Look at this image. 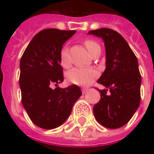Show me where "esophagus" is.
<instances>
[{
  "label": "esophagus",
  "instance_id": "esophagus-1",
  "mask_svg": "<svg viewBox=\"0 0 154 154\" xmlns=\"http://www.w3.org/2000/svg\"><path fill=\"white\" fill-rule=\"evenodd\" d=\"M88 91V90L86 89V88H83V89H82V93L83 94L86 93V91Z\"/></svg>",
  "mask_w": 154,
  "mask_h": 154
}]
</instances>
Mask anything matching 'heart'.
Returning <instances> with one entry per match:
<instances>
[{
	"label": "heart",
	"mask_w": 154,
	"mask_h": 154,
	"mask_svg": "<svg viewBox=\"0 0 154 154\" xmlns=\"http://www.w3.org/2000/svg\"><path fill=\"white\" fill-rule=\"evenodd\" d=\"M85 45L87 50L89 51L90 54H91L97 47H99L98 44L91 40L85 41ZM60 63L63 68L69 67V57L66 46L63 47L60 51ZM97 71L92 68H75L70 70L67 74L66 78L70 84L77 85L80 86H87L92 83V81L97 78Z\"/></svg>",
	"instance_id": "obj_1"
}]
</instances>
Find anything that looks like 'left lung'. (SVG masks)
I'll list each match as a JSON object with an SVG mask.
<instances>
[{
    "instance_id": "left-lung-1",
    "label": "left lung",
    "mask_w": 154,
    "mask_h": 154,
    "mask_svg": "<svg viewBox=\"0 0 154 154\" xmlns=\"http://www.w3.org/2000/svg\"><path fill=\"white\" fill-rule=\"evenodd\" d=\"M88 35L102 38L106 51V69L97 80L105 88L98 90L101 99L94 105V116L104 127H122L141 101L142 77L137 57L123 36L113 29H99Z\"/></svg>"
}]
</instances>
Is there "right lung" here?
<instances>
[{"label": "right lung", "instance_id": "obj_1", "mask_svg": "<svg viewBox=\"0 0 154 154\" xmlns=\"http://www.w3.org/2000/svg\"><path fill=\"white\" fill-rule=\"evenodd\" d=\"M75 30L47 29L33 37L20 60L19 86L22 103L35 125L51 130L69 117L75 103L82 95L78 85L51 88L63 81L60 63L63 45Z\"/></svg>", "mask_w": 154, "mask_h": 154}]
</instances>
